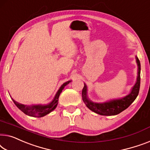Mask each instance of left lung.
<instances>
[{"label":"left lung","instance_id":"left-lung-1","mask_svg":"<svg viewBox=\"0 0 150 150\" xmlns=\"http://www.w3.org/2000/svg\"><path fill=\"white\" fill-rule=\"evenodd\" d=\"M136 61L138 66L137 78L136 83L132 87L129 94L121 98L113 99L104 103H94L90 100L87 95V86L84 83V87L82 90V99L86 106L94 113L101 115H115L119 114L122 111L127 109L137 97L140 88V73L141 64L139 58L136 57Z\"/></svg>","mask_w":150,"mask_h":150}]
</instances>
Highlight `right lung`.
Listing matches in <instances>:
<instances>
[{
  "label": "right lung",
  "mask_w": 150,
  "mask_h": 150,
  "mask_svg": "<svg viewBox=\"0 0 150 150\" xmlns=\"http://www.w3.org/2000/svg\"><path fill=\"white\" fill-rule=\"evenodd\" d=\"M71 81H68L65 82L61 86L60 89L58 90L57 93L55 95L54 98L52 100V102L48 103L47 105H22L21 103H19L12 99L15 105L20 109L22 112H24L25 114L29 116L32 117H43L45 115H47L48 113L52 112L54 111L56 107H57L58 103V98L61 92H62V90L66 86L67 84H69Z\"/></svg>",
  "instance_id": "obj_1"
}]
</instances>
